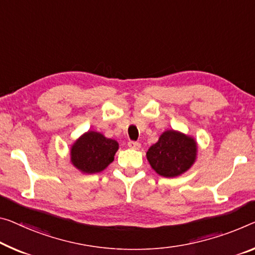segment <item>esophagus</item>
Masks as SVG:
<instances>
[{
  "label": "esophagus",
  "mask_w": 255,
  "mask_h": 255,
  "mask_svg": "<svg viewBox=\"0 0 255 255\" xmlns=\"http://www.w3.org/2000/svg\"><path fill=\"white\" fill-rule=\"evenodd\" d=\"M128 146L132 148V149H139V148L141 147V144H140V142H138V141H128Z\"/></svg>",
  "instance_id": "obj_1"
}]
</instances>
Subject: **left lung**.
Returning a JSON list of instances; mask_svg holds the SVG:
<instances>
[{
	"instance_id": "left-lung-1",
	"label": "left lung",
	"mask_w": 255,
	"mask_h": 255,
	"mask_svg": "<svg viewBox=\"0 0 255 255\" xmlns=\"http://www.w3.org/2000/svg\"><path fill=\"white\" fill-rule=\"evenodd\" d=\"M197 144L190 136L168 130L148 149L147 159L159 175L173 178L189 170L196 159Z\"/></svg>"
}]
</instances>
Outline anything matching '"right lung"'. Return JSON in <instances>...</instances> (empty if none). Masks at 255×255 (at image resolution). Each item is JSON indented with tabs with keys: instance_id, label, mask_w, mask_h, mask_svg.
<instances>
[{
	"instance_id": "1",
	"label": "right lung",
	"mask_w": 255,
	"mask_h": 255,
	"mask_svg": "<svg viewBox=\"0 0 255 255\" xmlns=\"http://www.w3.org/2000/svg\"><path fill=\"white\" fill-rule=\"evenodd\" d=\"M119 149V143L99 132L89 131L75 141L70 150L73 165L83 173L92 174L105 170Z\"/></svg>"
}]
</instances>
